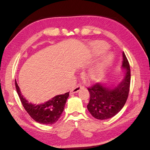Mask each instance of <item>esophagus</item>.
<instances>
[{
	"mask_svg": "<svg viewBox=\"0 0 150 150\" xmlns=\"http://www.w3.org/2000/svg\"><path fill=\"white\" fill-rule=\"evenodd\" d=\"M81 88H82V86H81L80 84H78V86H76L74 89H72L70 93H71V94H74V93H78V91H79L81 90Z\"/></svg>",
	"mask_w": 150,
	"mask_h": 150,
	"instance_id": "34e87169",
	"label": "esophagus"
}]
</instances>
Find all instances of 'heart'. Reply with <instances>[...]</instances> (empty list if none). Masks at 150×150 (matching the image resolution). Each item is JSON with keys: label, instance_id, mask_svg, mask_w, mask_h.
<instances>
[{"label": "heart", "instance_id": "obj_1", "mask_svg": "<svg viewBox=\"0 0 150 150\" xmlns=\"http://www.w3.org/2000/svg\"><path fill=\"white\" fill-rule=\"evenodd\" d=\"M108 47V45L106 42L103 41H97L92 45L91 51L94 55H98L106 50ZM112 57V56L111 52H106L104 53L98 65L92 67L87 72V74H86L87 78L91 81H98L101 77L104 68L111 64Z\"/></svg>", "mask_w": 150, "mask_h": 150}]
</instances>
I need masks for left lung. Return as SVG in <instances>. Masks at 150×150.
Segmentation results:
<instances>
[{
    "mask_svg": "<svg viewBox=\"0 0 150 150\" xmlns=\"http://www.w3.org/2000/svg\"><path fill=\"white\" fill-rule=\"evenodd\" d=\"M122 69L124 78L117 84L108 86L104 83H96L88 88L90 94L88 110L94 117L104 120L111 118L123 108L128 97L131 72L129 62L122 52Z\"/></svg>",
    "mask_w": 150,
    "mask_h": 150,
    "instance_id": "obj_1",
    "label": "left lung"
}]
</instances>
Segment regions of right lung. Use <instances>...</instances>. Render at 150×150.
I'll return each mask as SVG.
<instances>
[{
    "label": "right lung",
    "mask_w": 150,
    "mask_h": 150,
    "mask_svg": "<svg viewBox=\"0 0 150 150\" xmlns=\"http://www.w3.org/2000/svg\"><path fill=\"white\" fill-rule=\"evenodd\" d=\"M15 84L22 106L32 118L39 123L44 125H52L57 121L64 111L69 92L57 95L44 103L35 104L29 103L24 98L16 81Z\"/></svg>",
    "instance_id": "1"
}]
</instances>
